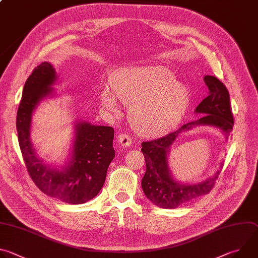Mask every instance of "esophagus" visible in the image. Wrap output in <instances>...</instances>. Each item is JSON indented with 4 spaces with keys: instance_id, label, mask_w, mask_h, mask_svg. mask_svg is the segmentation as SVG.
<instances>
[{
    "instance_id": "obj_1",
    "label": "esophagus",
    "mask_w": 258,
    "mask_h": 258,
    "mask_svg": "<svg viewBox=\"0 0 258 258\" xmlns=\"http://www.w3.org/2000/svg\"><path fill=\"white\" fill-rule=\"evenodd\" d=\"M117 141H118V144L121 147H124V148H125V147H128L132 144V142H133L132 138L127 134H123V133L118 136Z\"/></svg>"
}]
</instances>
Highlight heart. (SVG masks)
<instances>
[{"instance_id": "1", "label": "heart", "mask_w": 258, "mask_h": 258, "mask_svg": "<svg viewBox=\"0 0 258 258\" xmlns=\"http://www.w3.org/2000/svg\"><path fill=\"white\" fill-rule=\"evenodd\" d=\"M119 101L132 105L133 124L143 135H161L181 119L189 103V90L164 66L125 68L112 80V90L104 88L101 102L116 111Z\"/></svg>"}]
</instances>
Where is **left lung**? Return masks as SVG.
I'll use <instances>...</instances> for the list:
<instances>
[{
	"mask_svg": "<svg viewBox=\"0 0 258 258\" xmlns=\"http://www.w3.org/2000/svg\"><path fill=\"white\" fill-rule=\"evenodd\" d=\"M204 82L208 87L209 94L195 109L196 113L202 114L198 120L183 124L177 131L159 139L142 143L141 150L146 161V172L142 178V188L146 197L158 207L176 208L195 198L206 195L211 191L218 177L220 170H217L213 176L202 182L194 185L180 183L173 179L167 162L170 147L178 135L195 125H212L222 131L227 140L231 136L234 117L229 91L215 77L205 76Z\"/></svg>",
	"mask_w": 258,
	"mask_h": 258,
	"instance_id": "1",
	"label": "left lung"
}]
</instances>
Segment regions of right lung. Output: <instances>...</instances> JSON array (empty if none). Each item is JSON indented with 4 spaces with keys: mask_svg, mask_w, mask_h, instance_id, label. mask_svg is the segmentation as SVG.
Instances as JSON below:
<instances>
[{
    "mask_svg": "<svg viewBox=\"0 0 258 258\" xmlns=\"http://www.w3.org/2000/svg\"><path fill=\"white\" fill-rule=\"evenodd\" d=\"M56 71L49 62L36 66L25 82L18 107L16 128L27 171L43 193L69 204H82L93 199L102 189L108 166L115 156L114 130L111 126L76 124V137L70 161L61 170L44 163L30 142L33 110L53 93Z\"/></svg>",
    "mask_w": 258,
    "mask_h": 258,
    "instance_id": "1",
    "label": "right lung"
}]
</instances>
